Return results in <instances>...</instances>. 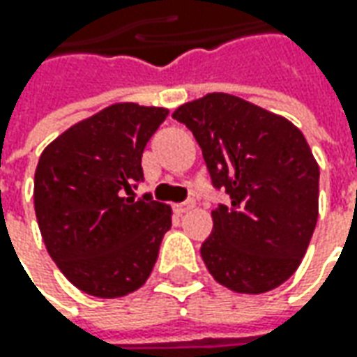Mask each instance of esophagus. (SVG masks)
Masks as SVG:
<instances>
[{
	"instance_id": "obj_1",
	"label": "esophagus",
	"mask_w": 357,
	"mask_h": 357,
	"mask_svg": "<svg viewBox=\"0 0 357 357\" xmlns=\"http://www.w3.org/2000/svg\"><path fill=\"white\" fill-rule=\"evenodd\" d=\"M190 208H195V200H186V202H181V204H174V213L176 214H185Z\"/></svg>"
}]
</instances>
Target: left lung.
Instances as JSON below:
<instances>
[{"mask_svg":"<svg viewBox=\"0 0 357 357\" xmlns=\"http://www.w3.org/2000/svg\"><path fill=\"white\" fill-rule=\"evenodd\" d=\"M214 188L230 204L213 211L200 256L218 284L240 294L278 288L300 266L318 220L320 169L288 119L228 93L181 105Z\"/></svg>","mask_w":357,"mask_h":357,"instance_id":"left-lung-1","label":"left lung"}]
</instances>
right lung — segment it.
I'll return each mask as SVG.
<instances>
[{"mask_svg":"<svg viewBox=\"0 0 357 357\" xmlns=\"http://www.w3.org/2000/svg\"><path fill=\"white\" fill-rule=\"evenodd\" d=\"M167 115L162 107L115 103L69 127L39 157L37 225L53 262L85 294L121 298L153 272L172 211L151 195H129Z\"/></svg>","mask_w":357,"mask_h":357,"instance_id":"1","label":"right lung"}]
</instances>
